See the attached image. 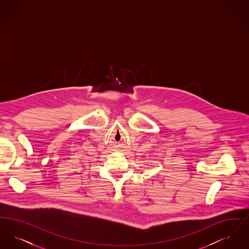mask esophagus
<instances>
[{
    "mask_svg": "<svg viewBox=\"0 0 249 249\" xmlns=\"http://www.w3.org/2000/svg\"><path fill=\"white\" fill-rule=\"evenodd\" d=\"M249 142H245V147H247V148H249Z\"/></svg>",
    "mask_w": 249,
    "mask_h": 249,
    "instance_id": "34e87169",
    "label": "esophagus"
}]
</instances>
